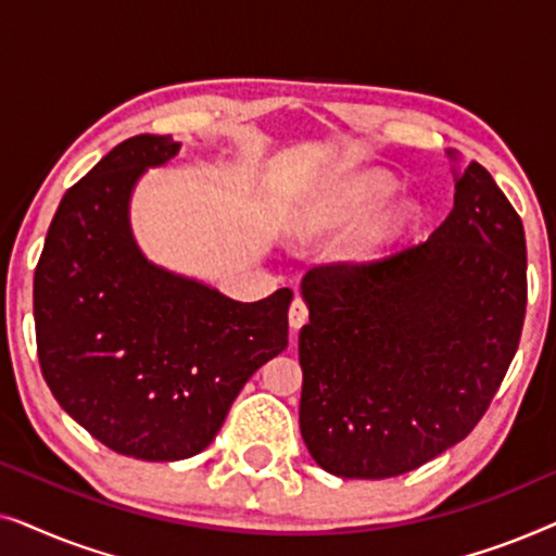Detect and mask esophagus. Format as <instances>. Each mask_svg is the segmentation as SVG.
<instances>
[{"mask_svg":"<svg viewBox=\"0 0 556 556\" xmlns=\"http://www.w3.org/2000/svg\"><path fill=\"white\" fill-rule=\"evenodd\" d=\"M308 321V308H306V303H303L301 299H295L293 303H291V308H288V324H291V329L293 331H299L303 324Z\"/></svg>","mask_w":556,"mask_h":556,"instance_id":"esophagus-1","label":"esophagus"}]
</instances>
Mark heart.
<instances>
[{
    "label": "heart",
    "instance_id": "obj_1",
    "mask_svg": "<svg viewBox=\"0 0 556 556\" xmlns=\"http://www.w3.org/2000/svg\"><path fill=\"white\" fill-rule=\"evenodd\" d=\"M400 185L384 172H362L354 174L318 197L308 204L301 215V230H341V227L359 225L371 215H377L387 202L397 194ZM420 219V207L413 200H402L390 210L371 219L356 238L349 242V257L354 261H369L377 257L392 242L405 238Z\"/></svg>",
    "mask_w": 556,
    "mask_h": 556
}]
</instances>
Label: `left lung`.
Masks as SVG:
<instances>
[{
	"instance_id": "left-lung-1",
	"label": "left lung",
	"mask_w": 556,
	"mask_h": 556,
	"mask_svg": "<svg viewBox=\"0 0 556 556\" xmlns=\"http://www.w3.org/2000/svg\"><path fill=\"white\" fill-rule=\"evenodd\" d=\"M301 295L299 420L311 458L339 478L402 476L476 428L519 349L521 217L470 162L428 240L384 261L318 265Z\"/></svg>"
}]
</instances>
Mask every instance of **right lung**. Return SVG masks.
<instances>
[{
    "label": "right lung",
    "instance_id": "obj_1",
    "mask_svg": "<svg viewBox=\"0 0 556 556\" xmlns=\"http://www.w3.org/2000/svg\"><path fill=\"white\" fill-rule=\"evenodd\" d=\"M172 136L111 149L52 217L35 270L37 356L60 407L121 455L185 460L288 346L291 288L240 303L154 265L136 245L131 194L179 154Z\"/></svg>",
    "mask_w": 556,
    "mask_h": 556
}]
</instances>
